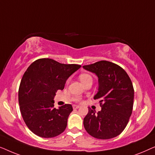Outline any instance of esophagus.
<instances>
[{
	"label": "esophagus",
	"instance_id": "1",
	"mask_svg": "<svg viewBox=\"0 0 155 155\" xmlns=\"http://www.w3.org/2000/svg\"><path fill=\"white\" fill-rule=\"evenodd\" d=\"M80 107L78 105H73V108L74 109H78V108H79Z\"/></svg>",
	"mask_w": 155,
	"mask_h": 155
}]
</instances>
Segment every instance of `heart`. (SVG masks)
<instances>
[{
  "label": "heart",
  "instance_id": "heart-1",
  "mask_svg": "<svg viewBox=\"0 0 155 155\" xmlns=\"http://www.w3.org/2000/svg\"><path fill=\"white\" fill-rule=\"evenodd\" d=\"M79 78H80V80L81 81L82 84L84 83V82H87V81H90V80H92V76H91L90 75H89V74H87V73L81 74V75H80Z\"/></svg>",
  "mask_w": 155,
  "mask_h": 155
}]
</instances>
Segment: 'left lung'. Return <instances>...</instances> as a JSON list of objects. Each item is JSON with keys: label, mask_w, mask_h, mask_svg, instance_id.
<instances>
[{"label": "left lung", "mask_w": 155, "mask_h": 155, "mask_svg": "<svg viewBox=\"0 0 155 155\" xmlns=\"http://www.w3.org/2000/svg\"><path fill=\"white\" fill-rule=\"evenodd\" d=\"M83 68L98 77V92L101 110L96 113L89 107L83 124L87 132L97 139L107 140L120 135L128 124L134 99L133 83L126 71L115 63L101 61Z\"/></svg>", "instance_id": "8db88e82"}]
</instances>
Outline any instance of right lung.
Wrapping results in <instances>:
<instances>
[{"label": "right lung", "mask_w": 155, "mask_h": 155, "mask_svg": "<svg viewBox=\"0 0 155 155\" xmlns=\"http://www.w3.org/2000/svg\"><path fill=\"white\" fill-rule=\"evenodd\" d=\"M80 65L63 64L51 58L34 61L23 75L18 99L23 120L31 132L41 137H54L66 128L73 111L71 104L54 108V97Z\"/></svg>", "instance_id": "obj_1"}]
</instances>
